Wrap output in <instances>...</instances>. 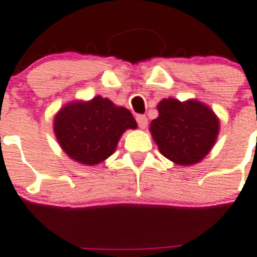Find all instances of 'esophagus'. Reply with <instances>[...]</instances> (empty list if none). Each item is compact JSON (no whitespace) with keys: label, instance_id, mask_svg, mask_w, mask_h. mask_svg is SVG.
I'll return each instance as SVG.
<instances>
[{"label":"esophagus","instance_id":"34e87169","mask_svg":"<svg viewBox=\"0 0 257 257\" xmlns=\"http://www.w3.org/2000/svg\"><path fill=\"white\" fill-rule=\"evenodd\" d=\"M137 122H139V126L141 129H145L148 126V118H146L145 115H139L136 117Z\"/></svg>","mask_w":257,"mask_h":257}]
</instances>
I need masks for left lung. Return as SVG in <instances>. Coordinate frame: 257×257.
I'll return each instance as SVG.
<instances>
[{"label": "left lung", "mask_w": 257, "mask_h": 257, "mask_svg": "<svg viewBox=\"0 0 257 257\" xmlns=\"http://www.w3.org/2000/svg\"><path fill=\"white\" fill-rule=\"evenodd\" d=\"M158 117L150 122V133L163 157L180 166L201 162L214 146L219 118L205 103L165 98L157 105Z\"/></svg>", "instance_id": "1"}]
</instances>
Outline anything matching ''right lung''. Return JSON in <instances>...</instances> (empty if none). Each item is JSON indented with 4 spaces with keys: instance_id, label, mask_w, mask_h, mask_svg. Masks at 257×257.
<instances>
[{
    "instance_id": "add662e5",
    "label": "right lung",
    "mask_w": 257,
    "mask_h": 257,
    "mask_svg": "<svg viewBox=\"0 0 257 257\" xmlns=\"http://www.w3.org/2000/svg\"><path fill=\"white\" fill-rule=\"evenodd\" d=\"M137 128L131 111L100 95L73 100L59 109L53 132L69 158L83 166H95L115 153L122 133Z\"/></svg>"
}]
</instances>
